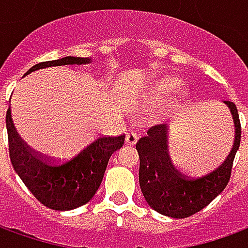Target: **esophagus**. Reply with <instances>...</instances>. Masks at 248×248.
<instances>
[{
  "instance_id": "34e87169",
  "label": "esophagus",
  "mask_w": 248,
  "mask_h": 248,
  "mask_svg": "<svg viewBox=\"0 0 248 248\" xmlns=\"http://www.w3.org/2000/svg\"><path fill=\"white\" fill-rule=\"evenodd\" d=\"M138 140H140V135L137 134L135 131H130V133H127V135H126V142H127L129 145H135V143L138 142Z\"/></svg>"
}]
</instances>
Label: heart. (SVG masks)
<instances>
[{"instance_id": "heart-1", "label": "heart", "mask_w": 248, "mask_h": 248, "mask_svg": "<svg viewBox=\"0 0 248 248\" xmlns=\"http://www.w3.org/2000/svg\"><path fill=\"white\" fill-rule=\"evenodd\" d=\"M181 87V82L178 81L177 78H167L165 81L161 82L159 85V92L163 95H170L174 92H177L178 89Z\"/></svg>"}]
</instances>
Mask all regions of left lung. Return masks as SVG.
Listing matches in <instances>:
<instances>
[{
    "mask_svg": "<svg viewBox=\"0 0 248 248\" xmlns=\"http://www.w3.org/2000/svg\"><path fill=\"white\" fill-rule=\"evenodd\" d=\"M235 122V143L227 159L213 172L201 178L181 174L167 154L165 124H155L147 135L137 142L140 154V185L146 202L159 214L171 218L191 217L207 206L227 186L236 151L239 149L242 127L234 102L224 101Z\"/></svg>",
    "mask_w": 248,
    "mask_h": 248,
    "instance_id": "obj_1",
    "label": "left lung"
}]
</instances>
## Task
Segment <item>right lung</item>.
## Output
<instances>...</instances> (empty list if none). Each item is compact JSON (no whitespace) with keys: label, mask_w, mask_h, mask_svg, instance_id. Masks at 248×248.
I'll return each mask as SVG.
<instances>
[{"label":"right lung","mask_w":248,"mask_h":248,"mask_svg":"<svg viewBox=\"0 0 248 248\" xmlns=\"http://www.w3.org/2000/svg\"><path fill=\"white\" fill-rule=\"evenodd\" d=\"M87 62L90 60L65 57L57 61L37 63L30 67L25 76L42 67ZM6 130L9 156L14 171L44 206L58 211L83 206L94 197L102 182L110 156L124 143V135L102 137L94 140L74 158L58 162L41 155L24 143L16 133L10 108L6 111Z\"/></svg>","instance_id":"obj_1"}]
</instances>
